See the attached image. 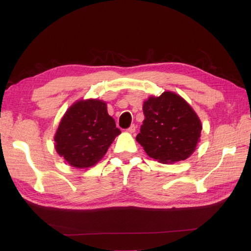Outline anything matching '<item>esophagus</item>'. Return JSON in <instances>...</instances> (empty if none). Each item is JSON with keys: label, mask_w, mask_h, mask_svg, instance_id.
<instances>
[{"label": "esophagus", "mask_w": 251, "mask_h": 251, "mask_svg": "<svg viewBox=\"0 0 251 251\" xmlns=\"http://www.w3.org/2000/svg\"><path fill=\"white\" fill-rule=\"evenodd\" d=\"M128 133H134L135 131H136V126L135 125H132L130 127H128L127 128V130H126Z\"/></svg>", "instance_id": "1"}]
</instances>
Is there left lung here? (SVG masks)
<instances>
[{"mask_svg":"<svg viewBox=\"0 0 251 251\" xmlns=\"http://www.w3.org/2000/svg\"><path fill=\"white\" fill-rule=\"evenodd\" d=\"M144 120L136 136L146 153L161 163L185 160L196 150L201 121L183 98L173 92L143 102Z\"/></svg>","mask_w":251,"mask_h":251,"instance_id":"obj_1","label":"left lung"}]
</instances>
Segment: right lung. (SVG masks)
Masks as SVG:
<instances>
[{"instance_id": "add662e5", "label": "right lung", "mask_w": 251, "mask_h": 251, "mask_svg": "<svg viewBox=\"0 0 251 251\" xmlns=\"http://www.w3.org/2000/svg\"><path fill=\"white\" fill-rule=\"evenodd\" d=\"M121 132L98 100L76 101L68 109L54 136L55 150L71 166L95 165Z\"/></svg>"}]
</instances>
